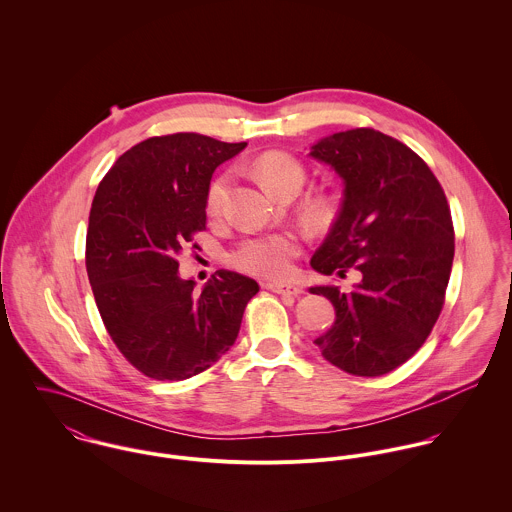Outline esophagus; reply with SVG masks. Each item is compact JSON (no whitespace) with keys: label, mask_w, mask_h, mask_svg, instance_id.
Segmentation results:
<instances>
[{"label":"esophagus","mask_w":512,"mask_h":512,"mask_svg":"<svg viewBox=\"0 0 512 512\" xmlns=\"http://www.w3.org/2000/svg\"><path fill=\"white\" fill-rule=\"evenodd\" d=\"M266 290L274 293H282V295H299L301 288L288 284V282H268Z\"/></svg>","instance_id":"obj_1"}]
</instances>
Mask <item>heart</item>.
Returning a JSON list of instances; mask_svg holds the SVG:
<instances>
[{"label":"heart","mask_w":512,"mask_h":512,"mask_svg":"<svg viewBox=\"0 0 512 512\" xmlns=\"http://www.w3.org/2000/svg\"><path fill=\"white\" fill-rule=\"evenodd\" d=\"M256 175L262 185L278 195L282 189L295 185L301 187L305 171L299 161H295L286 153H264L254 163ZM230 177L224 173L217 177L207 195L209 213L217 215L228 195ZM299 252V242L293 234L276 232V234H260L244 238L230 254V260L236 268L258 274V276H282L292 268L293 256Z\"/></svg>","instance_id":"heart-1"}]
</instances>
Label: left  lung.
<instances>
[{"label":"left lung","mask_w":512,"mask_h":512,"mask_svg":"<svg viewBox=\"0 0 512 512\" xmlns=\"http://www.w3.org/2000/svg\"><path fill=\"white\" fill-rule=\"evenodd\" d=\"M307 155L345 187L311 268L339 278L349 268L361 272L351 292L309 288L335 307V323L313 343L349 374H386L424 345L438 321L455 250L447 199L410 147L370 128L321 138Z\"/></svg>","instance_id":"obj_1"}]
</instances>
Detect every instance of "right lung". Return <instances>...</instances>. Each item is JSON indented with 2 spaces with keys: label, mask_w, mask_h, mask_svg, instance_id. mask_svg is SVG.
Listing matches in <instances>:
<instances>
[{
  "label": "right lung",
  "mask_w": 512,
  "mask_h": 512,
  "mask_svg": "<svg viewBox=\"0 0 512 512\" xmlns=\"http://www.w3.org/2000/svg\"><path fill=\"white\" fill-rule=\"evenodd\" d=\"M244 147L201 134L149 138L120 155L96 189L88 280L112 341L149 378L185 380L215 365L260 290L248 276L219 270L195 292L177 262L205 228L215 169Z\"/></svg>",
  "instance_id": "right-lung-1"
}]
</instances>
